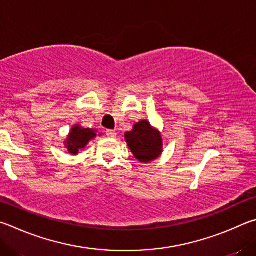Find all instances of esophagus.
I'll use <instances>...</instances> for the list:
<instances>
[{
  "label": "esophagus",
  "mask_w": 256,
  "mask_h": 256,
  "mask_svg": "<svg viewBox=\"0 0 256 256\" xmlns=\"http://www.w3.org/2000/svg\"><path fill=\"white\" fill-rule=\"evenodd\" d=\"M106 135L109 137V138H114L116 136V134L114 130H106Z\"/></svg>",
  "instance_id": "1"
}]
</instances>
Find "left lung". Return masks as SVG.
Listing matches in <instances>:
<instances>
[{
  "instance_id": "8db88e82",
  "label": "left lung",
  "mask_w": 256,
  "mask_h": 256,
  "mask_svg": "<svg viewBox=\"0 0 256 256\" xmlns=\"http://www.w3.org/2000/svg\"><path fill=\"white\" fill-rule=\"evenodd\" d=\"M124 137L134 156L142 163L154 160L162 153V138L148 121H140L132 132H126Z\"/></svg>"
}]
</instances>
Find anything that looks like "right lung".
<instances>
[{"label": "right lung", "mask_w": 256, "mask_h": 256, "mask_svg": "<svg viewBox=\"0 0 256 256\" xmlns=\"http://www.w3.org/2000/svg\"><path fill=\"white\" fill-rule=\"evenodd\" d=\"M96 136V130L86 128H80V126H75L72 128L70 132L68 140L66 142L67 150L70 154H78V150L84 148L85 145L88 144V140Z\"/></svg>", "instance_id": "add662e5"}]
</instances>
